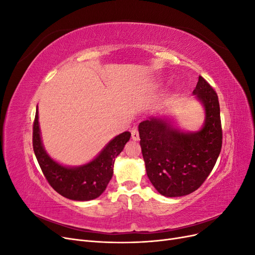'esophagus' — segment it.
I'll return each mask as SVG.
<instances>
[{
  "label": "esophagus",
  "mask_w": 255,
  "mask_h": 255,
  "mask_svg": "<svg viewBox=\"0 0 255 255\" xmlns=\"http://www.w3.org/2000/svg\"><path fill=\"white\" fill-rule=\"evenodd\" d=\"M130 134H132L133 140H139V133H138V130L136 128H133L130 130Z\"/></svg>",
  "instance_id": "esophagus-1"
}]
</instances>
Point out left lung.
<instances>
[{
    "instance_id": "obj_1",
    "label": "left lung",
    "mask_w": 255,
    "mask_h": 255,
    "mask_svg": "<svg viewBox=\"0 0 255 255\" xmlns=\"http://www.w3.org/2000/svg\"><path fill=\"white\" fill-rule=\"evenodd\" d=\"M192 95L205 114L199 130L182 129L166 116H152L138 126L146 174L159 194L169 198L189 195L201 186L221 151L217 94L199 76Z\"/></svg>"
}]
</instances>
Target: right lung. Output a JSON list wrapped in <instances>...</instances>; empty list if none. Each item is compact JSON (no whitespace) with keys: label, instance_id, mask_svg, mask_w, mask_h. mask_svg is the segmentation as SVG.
Listing matches in <instances>:
<instances>
[{"label":"right lung","instance_id":"1","mask_svg":"<svg viewBox=\"0 0 255 255\" xmlns=\"http://www.w3.org/2000/svg\"><path fill=\"white\" fill-rule=\"evenodd\" d=\"M38 119L37 106L33 128V148L38 164L54 190L74 201H89L101 196L113 176L115 158L129 140L130 133L123 132L117 135L94 159L84 165L71 167L58 163L45 151Z\"/></svg>","mask_w":255,"mask_h":255}]
</instances>
